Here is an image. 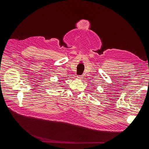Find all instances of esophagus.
<instances>
[{"mask_svg":"<svg viewBox=\"0 0 149 149\" xmlns=\"http://www.w3.org/2000/svg\"><path fill=\"white\" fill-rule=\"evenodd\" d=\"M77 79H78L79 80H81L82 79V76H77Z\"/></svg>","mask_w":149,"mask_h":149,"instance_id":"34e87169","label":"esophagus"}]
</instances>
